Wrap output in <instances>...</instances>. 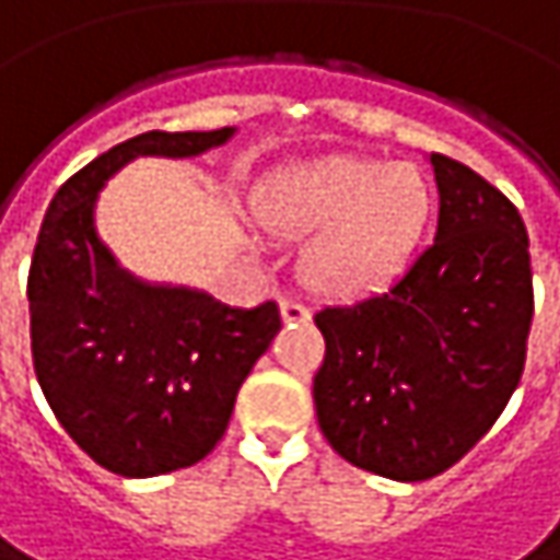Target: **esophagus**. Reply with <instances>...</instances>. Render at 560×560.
<instances>
[{
	"mask_svg": "<svg viewBox=\"0 0 560 560\" xmlns=\"http://www.w3.org/2000/svg\"><path fill=\"white\" fill-rule=\"evenodd\" d=\"M280 315H283V322H290V325H296V322H308V305L300 302L296 296H287V300H280Z\"/></svg>",
	"mask_w": 560,
	"mask_h": 560,
	"instance_id": "34e87169",
	"label": "esophagus"
}]
</instances>
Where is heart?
Segmentation results:
<instances>
[{
    "instance_id": "1",
    "label": "heart",
    "mask_w": 560,
    "mask_h": 560,
    "mask_svg": "<svg viewBox=\"0 0 560 560\" xmlns=\"http://www.w3.org/2000/svg\"><path fill=\"white\" fill-rule=\"evenodd\" d=\"M270 232L312 235L302 277L328 296H360L392 277L418 245L430 187L411 165L331 155L283 172L260 194Z\"/></svg>"
}]
</instances>
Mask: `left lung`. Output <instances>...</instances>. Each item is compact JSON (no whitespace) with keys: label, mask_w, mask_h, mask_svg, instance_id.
I'll return each instance as SVG.
<instances>
[{"label":"left lung","mask_w":560,"mask_h":560,"mask_svg":"<svg viewBox=\"0 0 560 560\" xmlns=\"http://www.w3.org/2000/svg\"><path fill=\"white\" fill-rule=\"evenodd\" d=\"M436 238L382 290L325 305L312 380L331 450L395 481H427L494 427L526 366L533 328L529 235L494 184L430 155Z\"/></svg>","instance_id":"8db88e82"}]
</instances>
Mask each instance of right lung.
I'll use <instances>...</instances> for the list:
<instances>
[{"label":"right lung","instance_id":"add662e5","mask_svg":"<svg viewBox=\"0 0 560 560\" xmlns=\"http://www.w3.org/2000/svg\"><path fill=\"white\" fill-rule=\"evenodd\" d=\"M229 137L232 127L149 130L120 142L66 180L40 222L27 273L34 373L75 446L124 478L213 453L242 382L280 331V308H229L133 280L95 235V197L137 155H200Z\"/></svg>","mask_w":560,"mask_h":560}]
</instances>
